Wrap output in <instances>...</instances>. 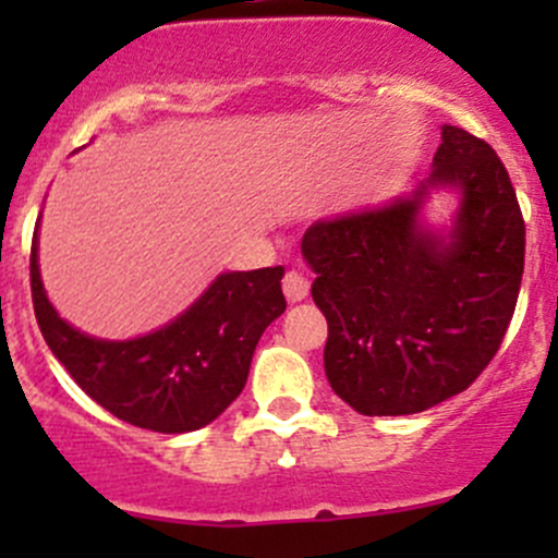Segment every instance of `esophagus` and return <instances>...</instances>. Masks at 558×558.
<instances>
[{"mask_svg":"<svg viewBox=\"0 0 558 558\" xmlns=\"http://www.w3.org/2000/svg\"><path fill=\"white\" fill-rule=\"evenodd\" d=\"M283 294L289 302H302L311 294V283H307V278L300 269H289V272L283 275Z\"/></svg>","mask_w":558,"mask_h":558,"instance_id":"obj_1","label":"esophagus"}]
</instances>
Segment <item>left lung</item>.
<instances>
[{
	"instance_id": "obj_1",
	"label": "left lung",
	"mask_w": 558,
	"mask_h": 558,
	"mask_svg": "<svg viewBox=\"0 0 558 558\" xmlns=\"http://www.w3.org/2000/svg\"><path fill=\"white\" fill-rule=\"evenodd\" d=\"M453 184L448 239L417 223L425 191ZM526 227L486 140L442 126L435 170L408 199L315 221L302 253L326 315V378L362 415L429 410L475 384L497 356L521 291Z\"/></svg>"
}]
</instances>
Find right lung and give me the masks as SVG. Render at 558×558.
I'll list each match as a JSON object with an SVG mask.
<instances>
[{
  "instance_id": "add662e5",
  "label": "right lung",
  "mask_w": 558,
  "mask_h": 558,
  "mask_svg": "<svg viewBox=\"0 0 558 558\" xmlns=\"http://www.w3.org/2000/svg\"><path fill=\"white\" fill-rule=\"evenodd\" d=\"M37 229L29 275L39 331L107 413L140 429L183 435L216 421L240 397L258 337L286 311L283 267L218 275L165 329L110 342L81 335L53 311L39 280Z\"/></svg>"
}]
</instances>
